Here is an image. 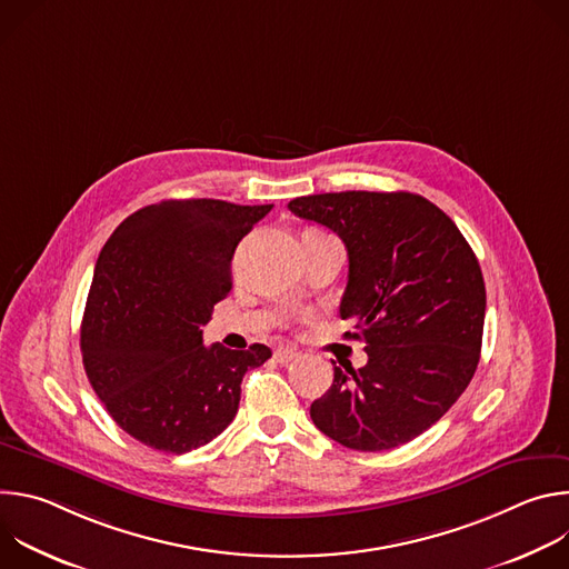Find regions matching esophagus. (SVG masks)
Here are the masks:
<instances>
[{
	"mask_svg": "<svg viewBox=\"0 0 569 569\" xmlns=\"http://www.w3.org/2000/svg\"><path fill=\"white\" fill-rule=\"evenodd\" d=\"M299 353H297V349H292V347H279V349H274V360L277 362H292L295 358H297Z\"/></svg>",
	"mask_w": 569,
	"mask_h": 569,
	"instance_id": "1",
	"label": "esophagus"
}]
</instances>
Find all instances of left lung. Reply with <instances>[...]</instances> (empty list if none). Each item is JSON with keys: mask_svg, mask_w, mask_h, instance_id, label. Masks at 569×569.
<instances>
[{"mask_svg": "<svg viewBox=\"0 0 569 569\" xmlns=\"http://www.w3.org/2000/svg\"><path fill=\"white\" fill-rule=\"evenodd\" d=\"M288 209L336 231L349 281L340 317L353 319L369 356L336 367L310 405L312 423L362 452L391 450L435 426L468 387L481 351L486 288L475 252L430 200L408 191H342Z\"/></svg>", "mask_w": 569, "mask_h": 569, "instance_id": "obj_1", "label": "left lung"}]
</instances>
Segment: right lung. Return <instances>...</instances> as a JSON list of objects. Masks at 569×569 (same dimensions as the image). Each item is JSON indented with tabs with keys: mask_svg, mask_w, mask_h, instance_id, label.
Returning <instances> with one entry per match:
<instances>
[{
	"mask_svg": "<svg viewBox=\"0 0 569 569\" xmlns=\"http://www.w3.org/2000/svg\"><path fill=\"white\" fill-rule=\"evenodd\" d=\"M272 204L164 200L128 216L103 246L80 323L92 389L117 426L182 455L236 417L240 382L272 351L202 345L200 327L231 290L242 236Z\"/></svg>",
	"mask_w": 569,
	"mask_h": 569,
	"instance_id": "add662e5",
	"label": "right lung"
}]
</instances>
